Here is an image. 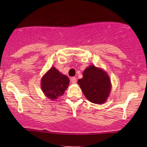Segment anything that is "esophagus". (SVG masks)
Listing matches in <instances>:
<instances>
[{"label": "esophagus", "instance_id": "obj_1", "mask_svg": "<svg viewBox=\"0 0 147 147\" xmlns=\"http://www.w3.org/2000/svg\"><path fill=\"white\" fill-rule=\"evenodd\" d=\"M70 80H71V84H76V82H77V80H76V78H74V77L71 78H70Z\"/></svg>", "mask_w": 147, "mask_h": 147}]
</instances>
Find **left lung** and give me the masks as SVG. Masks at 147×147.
<instances>
[{"label":"left lung","instance_id":"8db88e82","mask_svg":"<svg viewBox=\"0 0 147 147\" xmlns=\"http://www.w3.org/2000/svg\"><path fill=\"white\" fill-rule=\"evenodd\" d=\"M78 84L86 98L92 103L104 104L109 97L112 89L110 78L103 69L91 65L83 72V78Z\"/></svg>","mask_w":147,"mask_h":147}]
</instances>
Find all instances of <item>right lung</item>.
I'll use <instances>...</instances> for the list:
<instances>
[{
  "label": "right lung",
  "mask_w": 147,
  "mask_h": 147,
  "mask_svg": "<svg viewBox=\"0 0 147 147\" xmlns=\"http://www.w3.org/2000/svg\"><path fill=\"white\" fill-rule=\"evenodd\" d=\"M69 80L55 67H52L44 74L41 80V88L47 98L55 100L61 96L68 88Z\"/></svg>",
  "instance_id": "1"
}]
</instances>
